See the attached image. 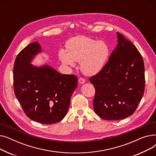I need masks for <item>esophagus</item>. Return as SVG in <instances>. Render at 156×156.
Returning a JSON list of instances; mask_svg holds the SVG:
<instances>
[{"mask_svg":"<svg viewBox=\"0 0 156 156\" xmlns=\"http://www.w3.org/2000/svg\"><path fill=\"white\" fill-rule=\"evenodd\" d=\"M78 81H79L80 83L83 84V83L85 82V79L83 78H80L78 79Z\"/></svg>","mask_w":156,"mask_h":156,"instance_id":"obj_1","label":"esophagus"}]
</instances>
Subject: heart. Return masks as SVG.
I'll list each match as a JSON object with an SVG mask.
<instances>
[{"label": "heart", "instance_id": "1", "mask_svg": "<svg viewBox=\"0 0 156 156\" xmlns=\"http://www.w3.org/2000/svg\"><path fill=\"white\" fill-rule=\"evenodd\" d=\"M68 52L61 49L59 52L61 62L73 67L80 62V69L86 75H94L104 68L109 55V47L102 40L86 36H76L66 43Z\"/></svg>", "mask_w": 156, "mask_h": 156}]
</instances>
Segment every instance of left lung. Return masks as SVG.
<instances>
[{
    "mask_svg": "<svg viewBox=\"0 0 156 156\" xmlns=\"http://www.w3.org/2000/svg\"><path fill=\"white\" fill-rule=\"evenodd\" d=\"M118 44L102 70L90 78L95 94L94 109L106 120H119L134 113L145 90V68L136 47L117 33Z\"/></svg>",
    "mask_w": 156,
    "mask_h": 156,
    "instance_id": "left-lung-1",
    "label": "left lung"
}]
</instances>
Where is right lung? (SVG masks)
I'll return each mask as SVG.
<instances>
[{"label": "right lung", "mask_w": 156, "mask_h": 156, "mask_svg": "<svg viewBox=\"0 0 156 156\" xmlns=\"http://www.w3.org/2000/svg\"><path fill=\"white\" fill-rule=\"evenodd\" d=\"M41 51L38 42H34L18 54L13 69L14 91L30 119L53 124L66 114L78 79L74 75H61L47 65L39 68L31 65Z\"/></svg>", "instance_id": "right-lung-1"}]
</instances>
